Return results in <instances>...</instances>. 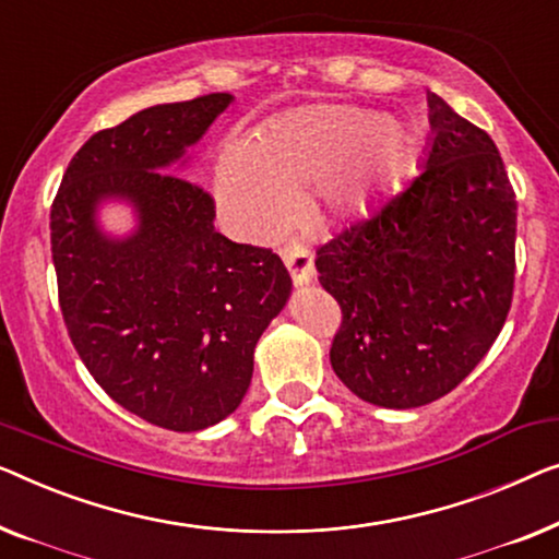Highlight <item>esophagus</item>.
Listing matches in <instances>:
<instances>
[{
	"instance_id": "1",
	"label": "esophagus",
	"mask_w": 559,
	"mask_h": 559,
	"mask_svg": "<svg viewBox=\"0 0 559 559\" xmlns=\"http://www.w3.org/2000/svg\"><path fill=\"white\" fill-rule=\"evenodd\" d=\"M281 258L283 263H286L296 286H306V283L313 281V273H317L313 271V255L309 248L301 246V242H286V246L281 248Z\"/></svg>"
}]
</instances>
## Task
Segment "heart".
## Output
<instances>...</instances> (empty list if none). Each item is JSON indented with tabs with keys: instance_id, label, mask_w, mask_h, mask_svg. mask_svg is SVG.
I'll return each instance as SVG.
<instances>
[{
	"instance_id": "1",
	"label": "heart",
	"mask_w": 559,
	"mask_h": 559,
	"mask_svg": "<svg viewBox=\"0 0 559 559\" xmlns=\"http://www.w3.org/2000/svg\"><path fill=\"white\" fill-rule=\"evenodd\" d=\"M413 136L395 116L355 104H311L263 126L253 148L227 141L217 156L215 192L235 223L269 233L317 185L324 219L365 215L403 175Z\"/></svg>"
}]
</instances>
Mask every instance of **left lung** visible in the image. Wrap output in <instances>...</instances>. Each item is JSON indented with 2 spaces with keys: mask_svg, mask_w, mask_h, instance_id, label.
Wrapping results in <instances>:
<instances>
[{
  "mask_svg": "<svg viewBox=\"0 0 559 559\" xmlns=\"http://www.w3.org/2000/svg\"><path fill=\"white\" fill-rule=\"evenodd\" d=\"M420 175L317 250L342 306L332 367L365 403L420 407L484 359L514 290L516 200L491 136L428 93Z\"/></svg>",
  "mask_w": 559,
  "mask_h": 559,
  "instance_id": "1",
  "label": "left lung"
}]
</instances>
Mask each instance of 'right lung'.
Wrapping results in <instances>:
<instances>
[{"mask_svg": "<svg viewBox=\"0 0 559 559\" xmlns=\"http://www.w3.org/2000/svg\"><path fill=\"white\" fill-rule=\"evenodd\" d=\"M230 104V93H210L93 133L50 210L60 309L75 352L116 403L177 433L235 413L255 344L290 296L281 258L219 235L210 194L179 177L187 148ZM106 201L132 207L129 236L99 227Z\"/></svg>", "mask_w": 559, "mask_h": 559, "instance_id": "1", "label": "right lung"}]
</instances>
